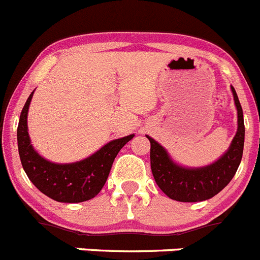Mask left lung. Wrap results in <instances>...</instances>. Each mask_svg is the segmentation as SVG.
I'll list each match as a JSON object with an SVG mask.
<instances>
[{"instance_id":"left-lung-1","label":"left lung","mask_w":260,"mask_h":260,"mask_svg":"<svg viewBox=\"0 0 260 260\" xmlns=\"http://www.w3.org/2000/svg\"><path fill=\"white\" fill-rule=\"evenodd\" d=\"M237 108V132L229 151L219 160L203 168H183L172 161L163 146L147 136L150 145V163L156 185L168 198L183 203L208 200L222 191L234 178L244 151L245 125L241 104L232 87Z\"/></svg>"}]
</instances>
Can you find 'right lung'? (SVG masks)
Masks as SVG:
<instances>
[{
    "mask_svg": "<svg viewBox=\"0 0 260 260\" xmlns=\"http://www.w3.org/2000/svg\"><path fill=\"white\" fill-rule=\"evenodd\" d=\"M31 96L33 92L21 110L18 125L19 155L28 178L41 192L60 203H82L94 198L105 185L118 152L135 135L109 142L82 161L51 163L35 151L29 140L26 116Z\"/></svg>",
    "mask_w": 260,
    "mask_h": 260,
    "instance_id": "obj_1",
    "label": "right lung"
}]
</instances>
